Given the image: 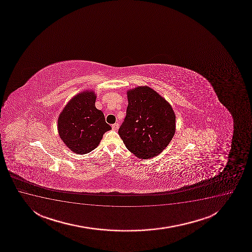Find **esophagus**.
Returning <instances> with one entry per match:
<instances>
[{
    "label": "esophagus",
    "mask_w": 252,
    "mask_h": 252,
    "mask_svg": "<svg viewBox=\"0 0 252 252\" xmlns=\"http://www.w3.org/2000/svg\"><path fill=\"white\" fill-rule=\"evenodd\" d=\"M112 129L114 130H117L119 129V124L118 123H115V124L112 125Z\"/></svg>",
    "instance_id": "obj_1"
}]
</instances>
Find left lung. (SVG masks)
Listing matches in <instances>:
<instances>
[{"label": "left lung", "instance_id": "8db88e82", "mask_svg": "<svg viewBox=\"0 0 252 252\" xmlns=\"http://www.w3.org/2000/svg\"><path fill=\"white\" fill-rule=\"evenodd\" d=\"M126 94V116L119 135L136 157L149 159L161 154L175 135V112L169 102L149 87H136Z\"/></svg>", "mask_w": 252, "mask_h": 252}]
</instances>
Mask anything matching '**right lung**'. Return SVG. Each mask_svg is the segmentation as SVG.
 Masks as SVG:
<instances>
[{
	"mask_svg": "<svg viewBox=\"0 0 252 252\" xmlns=\"http://www.w3.org/2000/svg\"><path fill=\"white\" fill-rule=\"evenodd\" d=\"M96 94L85 90L71 98L60 114L57 128L61 139L71 151L86 154L98 147L108 130L104 113L95 107Z\"/></svg>",
	"mask_w": 252,
	"mask_h": 252,
	"instance_id": "right-lung-1",
	"label": "right lung"
}]
</instances>
